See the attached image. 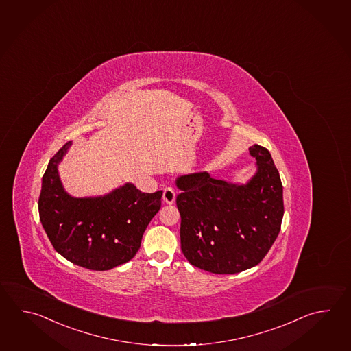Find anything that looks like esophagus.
Here are the masks:
<instances>
[{"mask_svg":"<svg viewBox=\"0 0 351 351\" xmlns=\"http://www.w3.org/2000/svg\"><path fill=\"white\" fill-rule=\"evenodd\" d=\"M175 199H176V193L173 191V189L172 187H166L164 190V193H162V200H164L165 204L172 205L175 202Z\"/></svg>","mask_w":351,"mask_h":351,"instance_id":"obj_1","label":"esophagus"}]
</instances>
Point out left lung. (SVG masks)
Here are the masks:
<instances>
[{
	"instance_id": "obj_1",
	"label": "left lung",
	"mask_w": 351,
	"mask_h": 351,
	"mask_svg": "<svg viewBox=\"0 0 351 351\" xmlns=\"http://www.w3.org/2000/svg\"><path fill=\"white\" fill-rule=\"evenodd\" d=\"M258 171L245 185L208 172L176 179L181 193V251L190 264L214 274H237L258 265L279 235L282 184L267 149L249 147Z\"/></svg>"
}]
</instances>
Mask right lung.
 Listing matches in <instances>:
<instances>
[{
    "instance_id": "obj_1",
    "label": "right lung",
    "mask_w": 351,
    "mask_h": 351,
    "mask_svg": "<svg viewBox=\"0 0 351 351\" xmlns=\"http://www.w3.org/2000/svg\"><path fill=\"white\" fill-rule=\"evenodd\" d=\"M70 146L71 141L64 143L43 173L40 220L53 249L72 264L110 270L136 255L145 230L161 208L162 191L141 193L125 184L105 196L72 197L58 171Z\"/></svg>"
}]
</instances>
